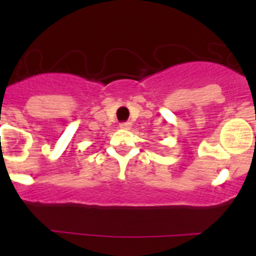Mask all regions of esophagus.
<instances>
[{"label":"esophagus","instance_id":"obj_1","mask_svg":"<svg viewBox=\"0 0 256 256\" xmlns=\"http://www.w3.org/2000/svg\"><path fill=\"white\" fill-rule=\"evenodd\" d=\"M130 126H132V124H130V122H124V123L120 124V128H122V130H130Z\"/></svg>","mask_w":256,"mask_h":256}]
</instances>
